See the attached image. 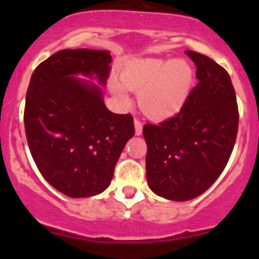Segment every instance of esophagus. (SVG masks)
<instances>
[{
	"label": "esophagus",
	"mask_w": 259,
	"mask_h": 259,
	"mask_svg": "<svg viewBox=\"0 0 259 259\" xmlns=\"http://www.w3.org/2000/svg\"><path fill=\"white\" fill-rule=\"evenodd\" d=\"M134 125H135V134L137 135H142L143 133V124L139 119L134 120Z\"/></svg>",
	"instance_id": "esophagus-1"
}]
</instances>
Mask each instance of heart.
<instances>
[{
  "label": "heart",
  "instance_id": "obj_1",
  "mask_svg": "<svg viewBox=\"0 0 259 259\" xmlns=\"http://www.w3.org/2000/svg\"><path fill=\"white\" fill-rule=\"evenodd\" d=\"M194 72L184 60L144 59L127 65L121 72V82L126 89L139 93V105L153 119L174 116L189 98ZM115 98L122 104L129 96L121 83L110 85Z\"/></svg>",
  "mask_w": 259,
  "mask_h": 259
}]
</instances>
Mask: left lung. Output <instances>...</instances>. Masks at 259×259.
<instances>
[{
  "mask_svg": "<svg viewBox=\"0 0 259 259\" xmlns=\"http://www.w3.org/2000/svg\"><path fill=\"white\" fill-rule=\"evenodd\" d=\"M185 54L197 66V86L178 114L143 127L149 188L177 202L199 197L218 179L233 151L239 122L226 69L205 55Z\"/></svg>",
  "mask_w": 259,
  "mask_h": 259,
  "instance_id": "1",
  "label": "left lung"
}]
</instances>
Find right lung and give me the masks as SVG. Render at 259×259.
I'll list each match as a JSON object with an SVG mask.
<instances>
[{"label":"right lung","instance_id":"obj_1","mask_svg":"<svg viewBox=\"0 0 259 259\" xmlns=\"http://www.w3.org/2000/svg\"><path fill=\"white\" fill-rule=\"evenodd\" d=\"M109 51L66 49L41 62L26 93L25 132L41 176L71 198L100 194L110 185L125 144L135 134L132 114H114L103 91L75 75L105 85Z\"/></svg>","mask_w":259,"mask_h":259}]
</instances>
